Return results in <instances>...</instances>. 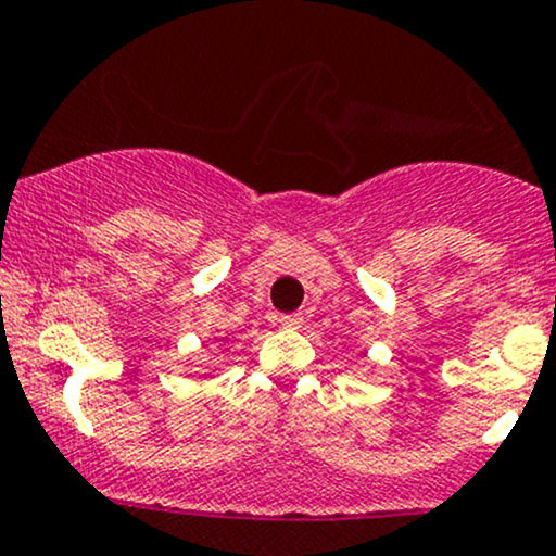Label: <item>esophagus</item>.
Listing matches in <instances>:
<instances>
[{
	"instance_id": "1",
	"label": "esophagus",
	"mask_w": 556,
	"mask_h": 556,
	"mask_svg": "<svg viewBox=\"0 0 556 556\" xmlns=\"http://www.w3.org/2000/svg\"><path fill=\"white\" fill-rule=\"evenodd\" d=\"M300 324H303V316H300V313H287V316H279V326H282V329H300Z\"/></svg>"
}]
</instances>
